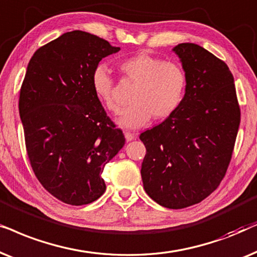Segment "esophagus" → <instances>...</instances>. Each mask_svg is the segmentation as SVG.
Here are the masks:
<instances>
[{
  "mask_svg": "<svg viewBox=\"0 0 257 257\" xmlns=\"http://www.w3.org/2000/svg\"><path fill=\"white\" fill-rule=\"evenodd\" d=\"M124 136H125V140L126 142H131L133 141L136 138V134H133V133H129V132H125L124 133Z\"/></svg>",
  "mask_w": 257,
  "mask_h": 257,
  "instance_id": "34e87169",
  "label": "esophagus"
}]
</instances>
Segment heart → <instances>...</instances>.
Segmentation results:
<instances>
[{
  "label": "heart",
  "instance_id": "heart-1",
  "mask_svg": "<svg viewBox=\"0 0 257 257\" xmlns=\"http://www.w3.org/2000/svg\"><path fill=\"white\" fill-rule=\"evenodd\" d=\"M119 70L138 83L132 95V104L119 112L116 122L122 128L138 129L149 119H166L182 103L187 90V74L179 63L163 61L147 53H139L119 62ZM90 87L95 97L109 111L116 112L114 78L104 64L94 68Z\"/></svg>",
  "mask_w": 257,
  "mask_h": 257
}]
</instances>
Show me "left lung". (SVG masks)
Returning a JSON list of instances; mask_svg holds the SVG:
<instances>
[{
  "instance_id": "obj_1",
  "label": "left lung",
  "mask_w": 257,
  "mask_h": 257,
  "mask_svg": "<svg viewBox=\"0 0 257 257\" xmlns=\"http://www.w3.org/2000/svg\"><path fill=\"white\" fill-rule=\"evenodd\" d=\"M187 74L182 103L146 131L141 176L160 206L182 209L204 200L225 175L240 125L234 77L223 61L195 43L173 48Z\"/></svg>"
}]
</instances>
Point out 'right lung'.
Segmentation results:
<instances>
[{
	"label": "right lung",
	"instance_id": "1",
	"mask_svg": "<svg viewBox=\"0 0 257 257\" xmlns=\"http://www.w3.org/2000/svg\"><path fill=\"white\" fill-rule=\"evenodd\" d=\"M118 50L74 30L37 49L27 68L19 110L30 164L44 189L71 206L104 193L101 174L124 146L90 87L94 68Z\"/></svg>",
	"mask_w": 257,
	"mask_h": 257
}]
</instances>
